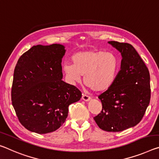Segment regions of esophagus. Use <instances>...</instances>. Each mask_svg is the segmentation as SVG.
Returning <instances> with one entry per match:
<instances>
[{
	"instance_id": "1",
	"label": "esophagus",
	"mask_w": 159,
	"mask_h": 159,
	"mask_svg": "<svg viewBox=\"0 0 159 159\" xmlns=\"http://www.w3.org/2000/svg\"><path fill=\"white\" fill-rule=\"evenodd\" d=\"M91 99V98H90V97H89V95H85V94H83L82 95V100H84V101H89V100Z\"/></svg>"
}]
</instances>
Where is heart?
Segmentation results:
<instances>
[{
	"mask_svg": "<svg viewBox=\"0 0 159 159\" xmlns=\"http://www.w3.org/2000/svg\"><path fill=\"white\" fill-rule=\"evenodd\" d=\"M72 61L73 64H66L63 67L67 80L76 84L84 75V84L97 92L112 87L120 68L117 55L100 50L76 53L72 57Z\"/></svg>",
	"mask_w": 159,
	"mask_h": 159,
	"instance_id": "obj_1",
	"label": "heart"
}]
</instances>
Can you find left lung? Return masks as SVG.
<instances>
[{"label": "left lung", "mask_w": 159, "mask_h": 159, "mask_svg": "<svg viewBox=\"0 0 159 159\" xmlns=\"http://www.w3.org/2000/svg\"><path fill=\"white\" fill-rule=\"evenodd\" d=\"M108 43L121 53L122 59L114 84L98 96L102 109L94 120L101 129L116 132L134 127L142 120L150 102V74L132 45Z\"/></svg>", "instance_id": "8db88e82"}]
</instances>
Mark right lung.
Returning <instances> with one entry per match:
<instances>
[{"mask_svg":"<svg viewBox=\"0 0 159 159\" xmlns=\"http://www.w3.org/2000/svg\"><path fill=\"white\" fill-rule=\"evenodd\" d=\"M64 45L33 46L15 68L12 104L22 126L37 134L52 132L66 120L69 106L80 99L81 92L62 80Z\"/></svg>","mask_w":159,"mask_h":159,"instance_id":"obj_1","label":"right lung"}]
</instances>
